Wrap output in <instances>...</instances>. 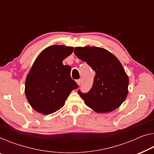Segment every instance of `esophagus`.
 Wrapping results in <instances>:
<instances>
[{"instance_id":"obj_1","label":"esophagus","mask_w":154,"mask_h":154,"mask_svg":"<svg viewBox=\"0 0 154 154\" xmlns=\"http://www.w3.org/2000/svg\"><path fill=\"white\" fill-rule=\"evenodd\" d=\"M76 82H77V84L78 86H79V85L81 84V79H78V80H77Z\"/></svg>"}]
</instances>
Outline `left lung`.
Wrapping results in <instances>:
<instances>
[{
	"label": "left lung",
	"mask_w": 154,
	"mask_h": 154,
	"mask_svg": "<svg viewBox=\"0 0 154 154\" xmlns=\"http://www.w3.org/2000/svg\"><path fill=\"white\" fill-rule=\"evenodd\" d=\"M74 53L95 72L90 91H78L85 104L100 113L118 109L127 97L128 86V75L118 58L107 50L95 46L77 47Z\"/></svg>",
	"instance_id": "8db88e82"
}]
</instances>
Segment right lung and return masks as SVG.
I'll return each instance as SVG.
<instances>
[{
	"label": "right lung",
	"mask_w": 154,
	"mask_h": 154,
	"mask_svg": "<svg viewBox=\"0 0 154 154\" xmlns=\"http://www.w3.org/2000/svg\"><path fill=\"white\" fill-rule=\"evenodd\" d=\"M74 48L54 45L38 55L27 75L25 93L34 111L49 115L63 106L71 91L78 85L71 79L70 66L62 61Z\"/></svg>",
	"instance_id": "right-lung-1"
}]
</instances>
